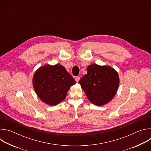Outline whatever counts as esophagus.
Returning <instances> with one entry per match:
<instances>
[{
    "label": "esophagus",
    "instance_id": "esophagus-1",
    "mask_svg": "<svg viewBox=\"0 0 151 151\" xmlns=\"http://www.w3.org/2000/svg\"><path fill=\"white\" fill-rule=\"evenodd\" d=\"M79 80H80V77L79 76H77V77L75 78V81H76V82H78Z\"/></svg>",
    "mask_w": 151,
    "mask_h": 151
}]
</instances>
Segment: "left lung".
<instances>
[{
    "label": "left lung",
    "mask_w": 151,
    "mask_h": 151,
    "mask_svg": "<svg viewBox=\"0 0 151 151\" xmlns=\"http://www.w3.org/2000/svg\"><path fill=\"white\" fill-rule=\"evenodd\" d=\"M87 70V73L81 78L79 83L89 100L97 106L109 102L118 90V73L110 66L96 64L88 66Z\"/></svg>",
    "instance_id": "8db88e82"
}]
</instances>
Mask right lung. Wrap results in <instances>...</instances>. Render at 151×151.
Here are the masks:
<instances>
[{
    "mask_svg": "<svg viewBox=\"0 0 151 151\" xmlns=\"http://www.w3.org/2000/svg\"><path fill=\"white\" fill-rule=\"evenodd\" d=\"M75 83L73 78L59 64L42 66L36 70L33 78L37 95L42 101L51 106L62 101L71 86Z\"/></svg>",
    "mask_w": 151,
    "mask_h": 151,
    "instance_id": "right-lung-1",
    "label": "right lung"
}]
</instances>
